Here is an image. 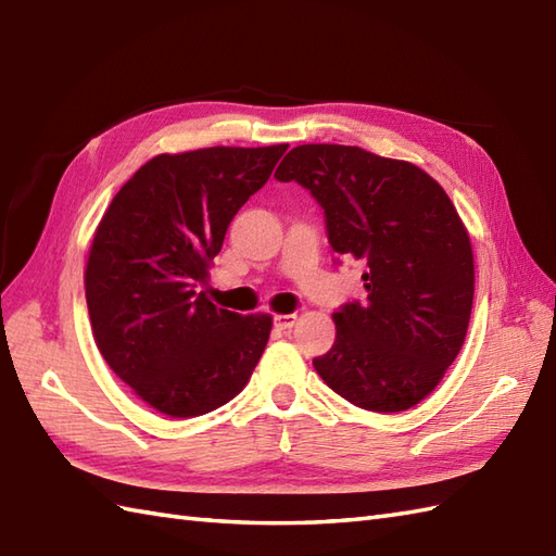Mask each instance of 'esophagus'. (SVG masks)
Listing matches in <instances>:
<instances>
[{
	"label": "esophagus",
	"instance_id": "obj_1",
	"mask_svg": "<svg viewBox=\"0 0 556 556\" xmlns=\"http://www.w3.org/2000/svg\"><path fill=\"white\" fill-rule=\"evenodd\" d=\"M295 321H298V317H295V315H277V317H275V326H277L279 331H289V329H293Z\"/></svg>",
	"mask_w": 556,
	"mask_h": 556
}]
</instances>
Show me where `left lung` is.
Returning a JSON list of instances; mask_svg holds the SVG:
<instances>
[{"label":"left lung","instance_id":"left-lung-1","mask_svg":"<svg viewBox=\"0 0 556 556\" xmlns=\"http://www.w3.org/2000/svg\"><path fill=\"white\" fill-rule=\"evenodd\" d=\"M275 178L317 199L336 263L366 267V298L333 315L317 374L376 414L416 406L458 357L472 315V244L448 194L422 168L352 146H298Z\"/></svg>","mask_w":556,"mask_h":556}]
</instances>
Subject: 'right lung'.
Listing matches in <instances>:
<instances>
[{"label": "right lung", "instance_id": "add662e5", "mask_svg": "<svg viewBox=\"0 0 556 556\" xmlns=\"http://www.w3.org/2000/svg\"><path fill=\"white\" fill-rule=\"evenodd\" d=\"M289 146L160 154L112 199L89 251L96 345L142 402L194 418L244 390L273 317L213 305L204 291L227 225Z\"/></svg>", "mask_w": 556, "mask_h": 556}]
</instances>
